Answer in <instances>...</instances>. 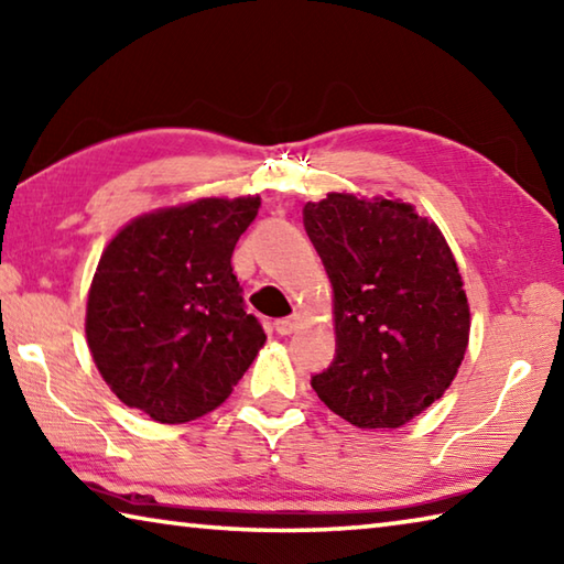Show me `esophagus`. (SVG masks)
I'll return each mask as SVG.
<instances>
[{
	"label": "esophagus",
	"mask_w": 564,
	"mask_h": 564,
	"mask_svg": "<svg viewBox=\"0 0 564 564\" xmlns=\"http://www.w3.org/2000/svg\"><path fill=\"white\" fill-rule=\"evenodd\" d=\"M295 328H299V316L275 321V333H281V336H291Z\"/></svg>",
	"instance_id": "obj_1"
}]
</instances>
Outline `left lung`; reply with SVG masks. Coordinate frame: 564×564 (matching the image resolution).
<instances>
[{"label":"left lung","instance_id":"obj_1","mask_svg":"<svg viewBox=\"0 0 564 564\" xmlns=\"http://www.w3.org/2000/svg\"><path fill=\"white\" fill-rule=\"evenodd\" d=\"M333 289L336 358L311 386L350 425L400 427L457 376L470 340L463 275L435 221L393 196L303 206Z\"/></svg>","mask_w":564,"mask_h":564}]
</instances>
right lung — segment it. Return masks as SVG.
Returning a JSON list of instances; mask_svg holds the SVG:
<instances>
[{
	"mask_svg": "<svg viewBox=\"0 0 564 564\" xmlns=\"http://www.w3.org/2000/svg\"><path fill=\"white\" fill-rule=\"evenodd\" d=\"M261 196L196 198L141 214L104 248L87 343L123 405L178 425L231 395L265 343L231 265Z\"/></svg>",
	"mask_w": 564,
	"mask_h": 564,
	"instance_id": "add662e5",
	"label": "right lung"
}]
</instances>
